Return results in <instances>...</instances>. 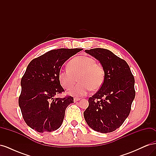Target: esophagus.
Instances as JSON below:
<instances>
[{"label": "esophagus", "mask_w": 156, "mask_h": 156, "mask_svg": "<svg viewBox=\"0 0 156 156\" xmlns=\"http://www.w3.org/2000/svg\"><path fill=\"white\" fill-rule=\"evenodd\" d=\"M80 100H81V98H74V99H73V101H74V102H77V101H79Z\"/></svg>", "instance_id": "34e87169"}]
</instances>
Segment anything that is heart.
<instances>
[{"instance_id":"obj_1","label":"heart","mask_w":156,"mask_h":156,"mask_svg":"<svg viewBox=\"0 0 156 156\" xmlns=\"http://www.w3.org/2000/svg\"><path fill=\"white\" fill-rule=\"evenodd\" d=\"M68 68L61 69L58 73L59 81L65 89L70 90L79 81L80 83L69 93L83 96L92 90H98L105 81V70L90 56L81 55L71 60Z\"/></svg>"}]
</instances>
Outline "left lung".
Returning <instances> with one entry per match:
<instances>
[{"label": "left lung", "mask_w": 156, "mask_h": 156, "mask_svg": "<svg viewBox=\"0 0 156 156\" xmlns=\"http://www.w3.org/2000/svg\"><path fill=\"white\" fill-rule=\"evenodd\" d=\"M100 61L105 70V81L89 98L83 115L88 125L101 133L115 131L124 123L135 96V79L127 63L108 49L85 50Z\"/></svg>", "instance_id": "8db88e82"}]
</instances>
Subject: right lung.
<instances>
[{"mask_svg":"<svg viewBox=\"0 0 156 156\" xmlns=\"http://www.w3.org/2000/svg\"><path fill=\"white\" fill-rule=\"evenodd\" d=\"M82 49L51 50L33 59L28 65L21 81L19 105L26 124L32 129L44 133L58 129L66 108L73 98L55 96L64 91L58 73L63 64Z\"/></svg>","mask_w":156,"mask_h":156,"instance_id":"add662e5","label":"right lung"}]
</instances>
